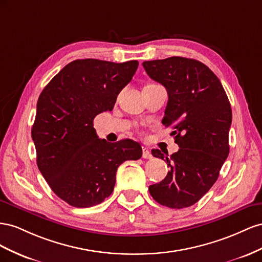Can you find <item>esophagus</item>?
Listing matches in <instances>:
<instances>
[{
	"label": "esophagus",
	"mask_w": 262,
	"mask_h": 262,
	"mask_svg": "<svg viewBox=\"0 0 262 262\" xmlns=\"http://www.w3.org/2000/svg\"><path fill=\"white\" fill-rule=\"evenodd\" d=\"M143 158H145V159L151 158V154H150V151H149V149L146 147H143Z\"/></svg>",
	"instance_id": "1"
}]
</instances>
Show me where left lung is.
<instances>
[{
    "mask_svg": "<svg viewBox=\"0 0 262 262\" xmlns=\"http://www.w3.org/2000/svg\"><path fill=\"white\" fill-rule=\"evenodd\" d=\"M143 67L167 90L162 124L174 129L171 135L180 147L171 156L154 149L170 171L149 192L159 204L180 210L195 204L217 180L229 154L230 103L219 78L195 59L170 57Z\"/></svg>",
    "mask_w": 262,
    "mask_h": 262,
    "instance_id": "1",
    "label": "left lung"
}]
</instances>
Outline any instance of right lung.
Here are the masks:
<instances>
[{"mask_svg":"<svg viewBox=\"0 0 262 262\" xmlns=\"http://www.w3.org/2000/svg\"><path fill=\"white\" fill-rule=\"evenodd\" d=\"M137 68V60L78 59L39 95L32 128L37 166L56 195L71 206L102 203L114 190L117 168L143 154L136 141L108 143L93 127L96 115L113 110Z\"/></svg>","mask_w":262,"mask_h":262,"instance_id":"add662e5","label":"right lung"}]
</instances>
